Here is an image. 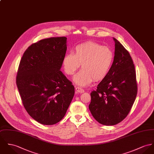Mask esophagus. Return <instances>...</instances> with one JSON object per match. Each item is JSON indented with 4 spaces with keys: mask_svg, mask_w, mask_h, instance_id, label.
<instances>
[{
    "mask_svg": "<svg viewBox=\"0 0 154 154\" xmlns=\"http://www.w3.org/2000/svg\"><path fill=\"white\" fill-rule=\"evenodd\" d=\"M75 90L77 92H79V93H83V92H84V89L82 88H80V87H78V86L75 87Z\"/></svg>",
    "mask_w": 154,
    "mask_h": 154,
    "instance_id": "obj_1",
    "label": "esophagus"
}]
</instances>
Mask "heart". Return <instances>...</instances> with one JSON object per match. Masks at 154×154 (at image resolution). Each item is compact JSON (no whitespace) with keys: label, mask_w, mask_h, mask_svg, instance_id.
I'll return each mask as SVG.
<instances>
[{"label":"heart","mask_w":154,"mask_h":154,"mask_svg":"<svg viewBox=\"0 0 154 154\" xmlns=\"http://www.w3.org/2000/svg\"><path fill=\"white\" fill-rule=\"evenodd\" d=\"M113 60V53L108 46L88 42L77 45L73 53L66 54L62 61L64 71L72 75L80 66L82 70L73 78L81 86L103 79L108 74Z\"/></svg>","instance_id":"b5f03b06"}]
</instances>
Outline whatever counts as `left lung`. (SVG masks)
<instances>
[{
    "label": "left lung",
    "mask_w": 154,
    "mask_h": 154,
    "mask_svg": "<svg viewBox=\"0 0 154 154\" xmlns=\"http://www.w3.org/2000/svg\"><path fill=\"white\" fill-rule=\"evenodd\" d=\"M115 56L106 76L91 93L89 109L93 117L104 125L123 121L137 95L136 72L133 60L124 46L115 38Z\"/></svg>",
    "instance_id": "1"
}]
</instances>
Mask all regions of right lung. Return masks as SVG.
<instances>
[{"mask_svg":"<svg viewBox=\"0 0 154 154\" xmlns=\"http://www.w3.org/2000/svg\"><path fill=\"white\" fill-rule=\"evenodd\" d=\"M66 37L44 39L31 45L20 60L16 85L29 115L51 125L65 116L75 88L60 70L67 49Z\"/></svg>","mask_w":154,"mask_h":154,"instance_id":"1","label":"right lung"}]
</instances>
